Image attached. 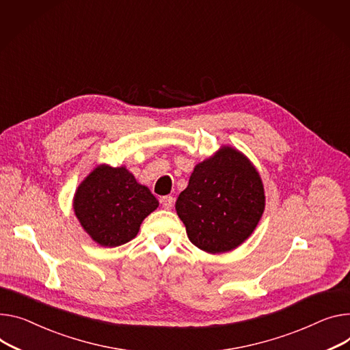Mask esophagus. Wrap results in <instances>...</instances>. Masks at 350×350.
Returning <instances> with one entry per match:
<instances>
[{
    "instance_id": "34e87169",
    "label": "esophagus",
    "mask_w": 350,
    "mask_h": 350,
    "mask_svg": "<svg viewBox=\"0 0 350 350\" xmlns=\"http://www.w3.org/2000/svg\"><path fill=\"white\" fill-rule=\"evenodd\" d=\"M174 202H175V199H174L172 196H164V198H161V204H163V207L167 208V210H170V208L174 207Z\"/></svg>"
}]
</instances>
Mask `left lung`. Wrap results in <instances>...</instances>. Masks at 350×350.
<instances>
[{
  "label": "left lung",
  "mask_w": 350,
  "mask_h": 350,
  "mask_svg": "<svg viewBox=\"0 0 350 350\" xmlns=\"http://www.w3.org/2000/svg\"><path fill=\"white\" fill-rule=\"evenodd\" d=\"M175 208L193 245L208 254L232 251L262 217V179L243 152L223 146L195 167Z\"/></svg>",
  "instance_id": "8db88e82"
}]
</instances>
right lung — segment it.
I'll use <instances>...</instances> for the list:
<instances>
[{"mask_svg":"<svg viewBox=\"0 0 350 350\" xmlns=\"http://www.w3.org/2000/svg\"><path fill=\"white\" fill-rule=\"evenodd\" d=\"M72 207L79 224L96 244L119 247L137 235L158 200L126 167L102 164L79 183Z\"/></svg>","mask_w":350,"mask_h":350,"instance_id":"add662e5","label":"right lung"}]
</instances>
